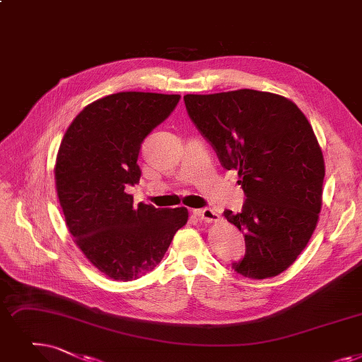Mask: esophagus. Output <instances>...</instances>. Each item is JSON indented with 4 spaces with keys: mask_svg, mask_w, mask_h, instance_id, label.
<instances>
[{
    "mask_svg": "<svg viewBox=\"0 0 362 362\" xmlns=\"http://www.w3.org/2000/svg\"><path fill=\"white\" fill-rule=\"evenodd\" d=\"M194 213L201 220V222L211 223V222H217L218 220V214L211 209H201V210H195Z\"/></svg>",
    "mask_w": 362,
    "mask_h": 362,
    "instance_id": "1",
    "label": "esophagus"
}]
</instances>
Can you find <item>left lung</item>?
I'll return each mask as SVG.
<instances>
[{"instance_id": "8db88e82", "label": "left lung", "mask_w": 362, "mask_h": 362, "mask_svg": "<svg viewBox=\"0 0 362 362\" xmlns=\"http://www.w3.org/2000/svg\"><path fill=\"white\" fill-rule=\"evenodd\" d=\"M186 111L216 151L238 171L247 197L241 213L225 210L245 237L240 275L284 272L308 245L322 206L324 156L305 114L290 99L257 90L186 94Z\"/></svg>"}]
</instances>
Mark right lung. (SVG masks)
Instances as JSON below:
<instances>
[{
	"label": "right lung",
	"mask_w": 362,
	"mask_h": 362,
	"mask_svg": "<svg viewBox=\"0 0 362 362\" xmlns=\"http://www.w3.org/2000/svg\"><path fill=\"white\" fill-rule=\"evenodd\" d=\"M179 94L121 91L87 105L68 127L54 165L56 191L76 245L93 266L115 281L156 268L187 210L133 206L129 185L145 137L179 103Z\"/></svg>",
	"instance_id": "1"
}]
</instances>
